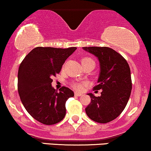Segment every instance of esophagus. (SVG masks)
I'll use <instances>...</instances> for the list:
<instances>
[{"label":"esophagus","mask_w":151,"mask_h":151,"mask_svg":"<svg viewBox=\"0 0 151 151\" xmlns=\"http://www.w3.org/2000/svg\"><path fill=\"white\" fill-rule=\"evenodd\" d=\"M74 95H75L76 96H82V93L75 92V93H74Z\"/></svg>","instance_id":"34e87169"}]
</instances>
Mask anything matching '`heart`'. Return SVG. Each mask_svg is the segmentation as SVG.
Returning a JSON list of instances; mask_svg holds the SVG:
<instances>
[{
    "mask_svg": "<svg viewBox=\"0 0 151 151\" xmlns=\"http://www.w3.org/2000/svg\"><path fill=\"white\" fill-rule=\"evenodd\" d=\"M85 59H87V58H85ZM72 86H73L74 89H75L76 90H81L82 89V84L78 82H74L73 84H72Z\"/></svg>",
    "mask_w": 151,
    "mask_h": 151,
    "instance_id": "heart-1",
    "label": "heart"
}]
</instances>
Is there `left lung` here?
I'll use <instances>...</instances> for the list:
<instances>
[{
  "label": "left lung",
  "instance_id": "8db88e82",
  "mask_svg": "<svg viewBox=\"0 0 151 151\" xmlns=\"http://www.w3.org/2000/svg\"><path fill=\"white\" fill-rule=\"evenodd\" d=\"M83 50L96 57L99 62L98 84L93 89H102L100 96L88 93L91 103L85 109L86 114L93 121L108 123L120 115L129 99L132 89L129 65L111 48L84 47Z\"/></svg>",
  "mask_w": 151,
  "mask_h": 151
}]
</instances>
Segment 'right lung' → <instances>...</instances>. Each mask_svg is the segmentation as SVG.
Listing matches in <instances>:
<instances>
[{
	"instance_id": "1",
	"label": "right lung",
	"mask_w": 151,
	"mask_h": 151,
	"mask_svg": "<svg viewBox=\"0 0 151 151\" xmlns=\"http://www.w3.org/2000/svg\"><path fill=\"white\" fill-rule=\"evenodd\" d=\"M76 50L37 47L26 55L19 67L18 89L22 104L43 124H55L65 116L66 101L74 96V91L66 86L58 91L52 86V77L60 72Z\"/></svg>"
}]
</instances>
